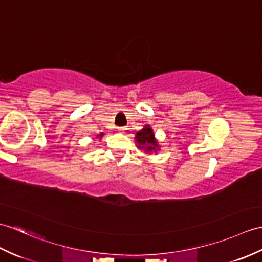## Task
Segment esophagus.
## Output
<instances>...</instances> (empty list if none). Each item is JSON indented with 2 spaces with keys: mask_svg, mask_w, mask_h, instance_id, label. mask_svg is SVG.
<instances>
[{
  "mask_svg": "<svg viewBox=\"0 0 262 262\" xmlns=\"http://www.w3.org/2000/svg\"><path fill=\"white\" fill-rule=\"evenodd\" d=\"M117 130L119 133H124L126 130V128H125V127H117Z\"/></svg>",
  "mask_w": 262,
  "mask_h": 262,
  "instance_id": "esophagus-1",
  "label": "esophagus"
}]
</instances>
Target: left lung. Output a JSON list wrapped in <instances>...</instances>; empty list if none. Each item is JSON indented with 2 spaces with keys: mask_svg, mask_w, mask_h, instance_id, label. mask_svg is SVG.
I'll list each match as a JSON object with an SVG mask.
<instances>
[{
  "mask_svg": "<svg viewBox=\"0 0 262 262\" xmlns=\"http://www.w3.org/2000/svg\"><path fill=\"white\" fill-rule=\"evenodd\" d=\"M135 138L139 148L144 149L147 154L156 151L157 147H159V144L154 138V133L149 126H145L142 130L137 132Z\"/></svg>",
  "mask_w": 262,
  "mask_h": 262,
  "instance_id": "8db88e82",
  "label": "left lung"
}]
</instances>
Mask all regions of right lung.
I'll return each instance as SVG.
<instances>
[{
  "instance_id": "add662e5",
  "label": "right lung",
  "mask_w": 262,
  "mask_h": 262,
  "mask_svg": "<svg viewBox=\"0 0 262 262\" xmlns=\"http://www.w3.org/2000/svg\"><path fill=\"white\" fill-rule=\"evenodd\" d=\"M102 135H103V134H102V133H101V134H100V135H98V136H99V137H101V136H102Z\"/></svg>"
}]
</instances>
